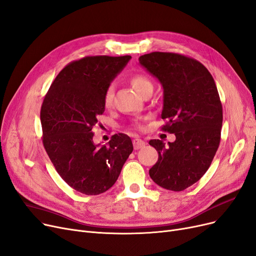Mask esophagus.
Here are the masks:
<instances>
[{"label": "esophagus", "mask_w": 256, "mask_h": 256, "mask_svg": "<svg viewBox=\"0 0 256 256\" xmlns=\"http://www.w3.org/2000/svg\"><path fill=\"white\" fill-rule=\"evenodd\" d=\"M145 145H146V142L140 138H134V147L136 150H138L142 147H145Z\"/></svg>", "instance_id": "obj_1"}]
</instances>
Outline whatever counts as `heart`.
I'll return each mask as SVG.
<instances>
[{"mask_svg":"<svg viewBox=\"0 0 256 256\" xmlns=\"http://www.w3.org/2000/svg\"><path fill=\"white\" fill-rule=\"evenodd\" d=\"M130 83L136 92H138L140 94H142L148 88L153 89L151 80L147 76L142 74H138L132 76L130 78ZM112 103H114V89L110 87L106 90L104 96V106L106 108H110L112 106Z\"/></svg>","mask_w":256,"mask_h":256,"instance_id":"heart-1","label":"heart"}]
</instances>
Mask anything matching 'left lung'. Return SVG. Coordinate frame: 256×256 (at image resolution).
Here are the masks:
<instances>
[{"mask_svg":"<svg viewBox=\"0 0 256 256\" xmlns=\"http://www.w3.org/2000/svg\"><path fill=\"white\" fill-rule=\"evenodd\" d=\"M138 60L160 83L162 130L176 134L168 146L149 142L158 153L149 176L162 188L182 191L205 174L220 146L222 108L216 82L198 60L178 54L151 52Z\"/></svg>","mask_w":256,"mask_h":256,"instance_id":"8db88e82","label":"left lung"}]
</instances>
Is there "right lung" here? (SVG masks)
<instances>
[{
    "label": "right lung",
    "mask_w": 256,
    "mask_h": 256,
    "mask_svg": "<svg viewBox=\"0 0 256 256\" xmlns=\"http://www.w3.org/2000/svg\"><path fill=\"white\" fill-rule=\"evenodd\" d=\"M130 56H86L56 76L40 108L43 144L60 176L86 196L114 185L134 150L131 138L112 136L108 145L94 142L92 127L105 111L104 96Z\"/></svg>",
    "instance_id": "1"
}]
</instances>
